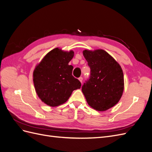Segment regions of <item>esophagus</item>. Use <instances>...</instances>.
I'll return each mask as SVG.
<instances>
[{
  "label": "esophagus",
  "instance_id": "34e87169",
  "mask_svg": "<svg viewBox=\"0 0 152 152\" xmlns=\"http://www.w3.org/2000/svg\"><path fill=\"white\" fill-rule=\"evenodd\" d=\"M79 80L81 82V83H82V81H83V78H82V77H79Z\"/></svg>",
  "mask_w": 152,
  "mask_h": 152
}]
</instances>
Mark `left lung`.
Instances as JSON below:
<instances>
[{
	"mask_svg": "<svg viewBox=\"0 0 152 152\" xmlns=\"http://www.w3.org/2000/svg\"><path fill=\"white\" fill-rule=\"evenodd\" d=\"M83 55L91 69L89 80L82 87L91 107L99 112L113 107L121 99L124 88L120 65L103 49L84 50Z\"/></svg>",
	"mask_w": 152,
	"mask_h": 152,
	"instance_id": "1",
	"label": "left lung"
}]
</instances>
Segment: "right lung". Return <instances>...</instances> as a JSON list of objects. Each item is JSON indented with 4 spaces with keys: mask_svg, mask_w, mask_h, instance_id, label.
Masks as SVG:
<instances>
[{
    "mask_svg": "<svg viewBox=\"0 0 152 152\" xmlns=\"http://www.w3.org/2000/svg\"><path fill=\"white\" fill-rule=\"evenodd\" d=\"M73 56V50L55 48L35 68L33 81L36 93L50 107L65 103L73 91L80 88V82L72 75L73 66L68 65Z\"/></svg>",
    "mask_w": 152,
    "mask_h": 152,
    "instance_id": "add662e5",
    "label": "right lung"
}]
</instances>
